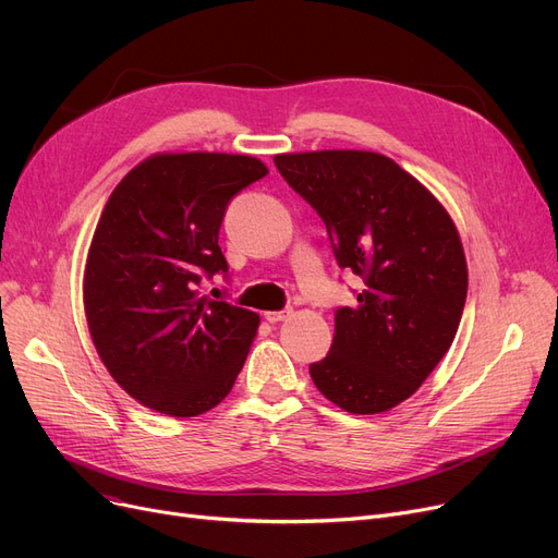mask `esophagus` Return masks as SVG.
<instances>
[{"mask_svg":"<svg viewBox=\"0 0 558 558\" xmlns=\"http://www.w3.org/2000/svg\"><path fill=\"white\" fill-rule=\"evenodd\" d=\"M291 314V310H280V312H264V318L269 320V324H280L287 316Z\"/></svg>","mask_w":558,"mask_h":558,"instance_id":"obj_1","label":"esophagus"}]
</instances>
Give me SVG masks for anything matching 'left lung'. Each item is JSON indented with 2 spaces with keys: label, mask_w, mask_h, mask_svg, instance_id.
Wrapping results in <instances>:
<instances>
[{
  "label": "left lung",
  "mask_w": 558,
  "mask_h": 558,
  "mask_svg": "<svg viewBox=\"0 0 558 558\" xmlns=\"http://www.w3.org/2000/svg\"><path fill=\"white\" fill-rule=\"evenodd\" d=\"M274 162L324 219L339 267L364 280L357 305L335 312L330 353L310 366L314 385L343 412H389L454 341L468 291L457 226L383 154L307 151Z\"/></svg>",
  "instance_id": "left-lung-1"
}]
</instances>
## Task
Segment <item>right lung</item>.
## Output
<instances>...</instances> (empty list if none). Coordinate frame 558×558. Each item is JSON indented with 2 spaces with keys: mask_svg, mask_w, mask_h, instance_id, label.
<instances>
[{
  "mask_svg": "<svg viewBox=\"0 0 558 558\" xmlns=\"http://www.w3.org/2000/svg\"><path fill=\"white\" fill-rule=\"evenodd\" d=\"M267 173L253 156L156 154L106 203L83 274L87 328L114 383L154 412H210L246 362L259 316L196 284L228 271L226 208Z\"/></svg>",
  "mask_w": 558,
  "mask_h": 558,
  "instance_id": "right-lung-1",
  "label": "right lung"
}]
</instances>
